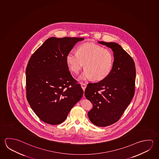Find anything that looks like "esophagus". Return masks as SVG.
Returning a JSON list of instances; mask_svg holds the SVG:
<instances>
[{"label":"esophagus","instance_id":"1","mask_svg":"<svg viewBox=\"0 0 159 159\" xmlns=\"http://www.w3.org/2000/svg\"><path fill=\"white\" fill-rule=\"evenodd\" d=\"M81 86L82 88V89H83L84 90H85V89L86 88V84L85 83H81Z\"/></svg>","mask_w":159,"mask_h":159}]
</instances>
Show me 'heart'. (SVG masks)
<instances>
[{"label":"heart","mask_w":159,"mask_h":159,"mask_svg":"<svg viewBox=\"0 0 159 159\" xmlns=\"http://www.w3.org/2000/svg\"><path fill=\"white\" fill-rule=\"evenodd\" d=\"M77 53L69 52L66 57L68 66L73 73L78 74L83 67L85 70L81 79L103 80L109 75L114 64V56L107 48L93 43H84L78 46Z\"/></svg>","instance_id":"obj_1"}]
</instances>
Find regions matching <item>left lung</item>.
Masks as SVG:
<instances>
[{
	"label": "left lung",
	"instance_id": "obj_1",
	"mask_svg": "<svg viewBox=\"0 0 159 159\" xmlns=\"http://www.w3.org/2000/svg\"><path fill=\"white\" fill-rule=\"evenodd\" d=\"M98 42L113 51L114 64L106 78L88 84L85 96L93 105L88 114L91 122L106 127L120 120L134 97L136 68L132 57L120 45Z\"/></svg>",
	"mask_w": 159,
	"mask_h": 159
}]
</instances>
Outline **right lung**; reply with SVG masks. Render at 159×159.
<instances>
[{"instance_id": "obj_1", "label": "right lung", "mask_w": 159, "mask_h": 159, "mask_svg": "<svg viewBox=\"0 0 159 159\" xmlns=\"http://www.w3.org/2000/svg\"><path fill=\"white\" fill-rule=\"evenodd\" d=\"M77 37H51L34 52L26 67V97L31 108L43 122L56 125L66 119L84 94L71 75L66 61Z\"/></svg>"}]
</instances>
